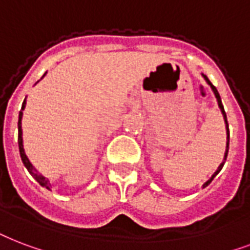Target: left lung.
Returning a JSON list of instances; mask_svg holds the SVG:
<instances>
[{"instance_id": "8db88e82", "label": "left lung", "mask_w": 250, "mask_h": 250, "mask_svg": "<svg viewBox=\"0 0 250 250\" xmlns=\"http://www.w3.org/2000/svg\"><path fill=\"white\" fill-rule=\"evenodd\" d=\"M202 77H203V79H205L206 83H208L209 87H211V89H212V91H214L215 98H216V101H218V106H219V108H220V111H222V114H223V119H224V123H226V129H227V146H226V152H224V159H223L222 164H220V165H219V167H218V169H216V171H215L214 174H212V176H211V178H209V180L206 181L205 184H203V186H202V188H206V186H208V185L211 184V181L214 180L215 177L218 176V173H219V171H220V170H222L223 165H224V163H226L227 155H228V148H229V131H228V122H227L226 111H224V107H223L222 100H220V95H219L218 90H216V87H215L214 85H212V83H209V80L207 79V76H205V74H202Z\"/></svg>"}]
</instances>
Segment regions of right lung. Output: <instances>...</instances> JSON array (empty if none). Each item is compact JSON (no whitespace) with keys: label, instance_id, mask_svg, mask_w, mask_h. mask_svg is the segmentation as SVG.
<instances>
[{"label":"right lung","instance_id":"1","mask_svg":"<svg viewBox=\"0 0 250 250\" xmlns=\"http://www.w3.org/2000/svg\"><path fill=\"white\" fill-rule=\"evenodd\" d=\"M45 74H47V72L43 74V77H44ZM43 77H42V79H43ZM38 83H39V81H38ZM24 107H26V98H24L23 104H22V108H21V111H19V118H18V146H19V153H21V159H22V163H23V165L28 170V173L35 178L36 182L41 185V186H43V188L51 190V188H51V184H49L48 178H45L44 176H42L41 173L36 170L35 167H34V165L31 164V161H30L27 156H26V152H24L23 138H22V133H23L22 132V117H23Z\"/></svg>","mask_w":250,"mask_h":250}]
</instances>
